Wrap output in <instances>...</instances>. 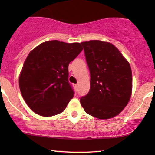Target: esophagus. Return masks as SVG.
<instances>
[{"instance_id":"esophagus-1","label":"esophagus","mask_w":155,"mask_h":155,"mask_svg":"<svg viewBox=\"0 0 155 155\" xmlns=\"http://www.w3.org/2000/svg\"><path fill=\"white\" fill-rule=\"evenodd\" d=\"M78 84H75V90H78Z\"/></svg>"}]
</instances>
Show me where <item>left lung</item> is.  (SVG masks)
<instances>
[{
    "label": "left lung",
    "instance_id": "1",
    "mask_svg": "<svg viewBox=\"0 0 155 155\" xmlns=\"http://www.w3.org/2000/svg\"><path fill=\"white\" fill-rule=\"evenodd\" d=\"M90 72V89L80 98L86 113L109 119L120 113L130 100L132 72L129 63L109 42H82Z\"/></svg>",
    "mask_w": 155,
    "mask_h": 155
}]
</instances>
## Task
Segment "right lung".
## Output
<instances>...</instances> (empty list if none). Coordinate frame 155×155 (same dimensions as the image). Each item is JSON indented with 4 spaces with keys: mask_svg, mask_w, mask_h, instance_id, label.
<instances>
[{
    "mask_svg": "<svg viewBox=\"0 0 155 155\" xmlns=\"http://www.w3.org/2000/svg\"><path fill=\"white\" fill-rule=\"evenodd\" d=\"M82 51L80 43L53 40L29 53L19 85L23 99L35 113L52 116L65 109L75 93L68 81V65Z\"/></svg>",
    "mask_w": 155,
    "mask_h": 155,
    "instance_id": "obj_1",
    "label": "right lung"
}]
</instances>
